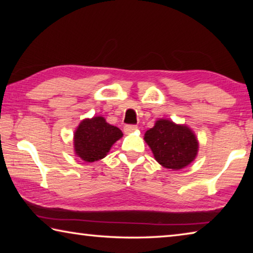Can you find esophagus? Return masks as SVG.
<instances>
[{"instance_id": "obj_1", "label": "esophagus", "mask_w": 253, "mask_h": 253, "mask_svg": "<svg viewBox=\"0 0 253 253\" xmlns=\"http://www.w3.org/2000/svg\"><path fill=\"white\" fill-rule=\"evenodd\" d=\"M137 127L136 125H126L124 127V131L126 132V134H130V132H134L135 130H137Z\"/></svg>"}]
</instances>
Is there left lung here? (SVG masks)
I'll list each match as a JSON object with an SVG mask.
<instances>
[{
    "mask_svg": "<svg viewBox=\"0 0 253 253\" xmlns=\"http://www.w3.org/2000/svg\"><path fill=\"white\" fill-rule=\"evenodd\" d=\"M145 142L155 160L170 169H181L191 164L199 148L198 139L190 128L166 119L157 121L155 126L146 131Z\"/></svg>",
    "mask_w": 253,
    "mask_h": 253,
    "instance_id": "left-lung-1",
    "label": "left lung"
}]
</instances>
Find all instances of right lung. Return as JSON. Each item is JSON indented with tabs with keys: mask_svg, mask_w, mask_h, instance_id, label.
<instances>
[{
	"mask_svg": "<svg viewBox=\"0 0 253 253\" xmlns=\"http://www.w3.org/2000/svg\"><path fill=\"white\" fill-rule=\"evenodd\" d=\"M122 136V130L106 123L105 118L84 119L75 132L76 154L85 162L99 161L107 155L113 144Z\"/></svg>",
	"mask_w": 253,
	"mask_h": 253,
	"instance_id": "right-lung-1",
	"label": "right lung"
}]
</instances>
